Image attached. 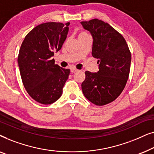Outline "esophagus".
Wrapping results in <instances>:
<instances>
[{"instance_id":"1","label":"esophagus","mask_w":154,"mask_h":154,"mask_svg":"<svg viewBox=\"0 0 154 154\" xmlns=\"http://www.w3.org/2000/svg\"><path fill=\"white\" fill-rule=\"evenodd\" d=\"M78 71H79V70H78V69H75V68L71 69V73H75V72H77Z\"/></svg>"}]
</instances>
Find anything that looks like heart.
I'll return each instance as SVG.
<instances>
[{"label":"heart","instance_id":"b5f03b06","mask_svg":"<svg viewBox=\"0 0 154 154\" xmlns=\"http://www.w3.org/2000/svg\"><path fill=\"white\" fill-rule=\"evenodd\" d=\"M85 34H88V33H85V32H84V31H81V32H80V33H79V36H81V35H85Z\"/></svg>","mask_w":154,"mask_h":154}]
</instances>
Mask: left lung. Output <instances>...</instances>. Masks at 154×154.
<instances>
[{"label":"left lung","instance_id":"8db88e82","mask_svg":"<svg viewBox=\"0 0 154 154\" xmlns=\"http://www.w3.org/2000/svg\"><path fill=\"white\" fill-rule=\"evenodd\" d=\"M81 23L92 34V55L99 64L97 73L85 72L82 91L90 102L103 106L123 92L129 77L131 53L123 35L108 23L98 19Z\"/></svg>","mask_w":154,"mask_h":154}]
</instances>
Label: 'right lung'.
Here are the masks:
<instances>
[{
    "instance_id": "1",
    "label": "right lung",
    "mask_w": 154,
    "mask_h": 154,
    "mask_svg": "<svg viewBox=\"0 0 154 154\" xmlns=\"http://www.w3.org/2000/svg\"><path fill=\"white\" fill-rule=\"evenodd\" d=\"M70 23L46 22L38 25L26 35L18 55L23 85L31 97L50 104L62 96L70 70L54 64V52L61 50Z\"/></svg>"
}]
</instances>
